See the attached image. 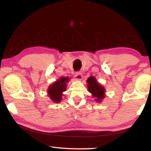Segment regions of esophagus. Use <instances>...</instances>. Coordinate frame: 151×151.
Returning a JSON list of instances; mask_svg holds the SVG:
<instances>
[{"label": "esophagus", "instance_id": "34e87169", "mask_svg": "<svg viewBox=\"0 0 151 151\" xmlns=\"http://www.w3.org/2000/svg\"><path fill=\"white\" fill-rule=\"evenodd\" d=\"M75 79L77 80V81H81L82 78V73L80 72V71H77L75 73Z\"/></svg>", "mask_w": 151, "mask_h": 151}]
</instances>
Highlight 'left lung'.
Returning a JSON list of instances; mask_svg holds the SVG:
<instances>
[{
    "mask_svg": "<svg viewBox=\"0 0 151 151\" xmlns=\"http://www.w3.org/2000/svg\"><path fill=\"white\" fill-rule=\"evenodd\" d=\"M89 92L91 93L94 97L97 98L96 101L101 102L104 97V88L99 84L94 76H90L87 80Z\"/></svg>",
    "mask_w": 151,
    "mask_h": 151,
    "instance_id": "1",
    "label": "left lung"
}]
</instances>
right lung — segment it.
Segmentation results:
<instances>
[{"label": "right lung", "mask_w": 151, "mask_h": 151, "mask_svg": "<svg viewBox=\"0 0 151 151\" xmlns=\"http://www.w3.org/2000/svg\"><path fill=\"white\" fill-rule=\"evenodd\" d=\"M68 81V77H62L49 86L48 93L54 102H59L62 100V93L66 90V83Z\"/></svg>", "instance_id": "add662e5"}]
</instances>
